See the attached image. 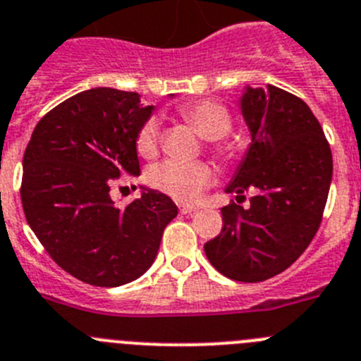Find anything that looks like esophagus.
Listing matches in <instances>:
<instances>
[{"label": "esophagus", "instance_id": "1", "mask_svg": "<svg viewBox=\"0 0 361 361\" xmlns=\"http://www.w3.org/2000/svg\"><path fill=\"white\" fill-rule=\"evenodd\" d=\"M198 206H180V213L183 214H191V213H197Z\"/></svg>", "mask_w": 361, "mask_h": 361}]
</instances>
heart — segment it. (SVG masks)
<instances>
[{
	"label": "heart",
	"instance_id": "1",
	"mask_svg": "<svg viewBox=\"0 0 361 361\" xmlns=\"http://www.w3.org/2000/svg\"><path fill=\"white\" fill-rule=\"evenodd\" d=\"M180 116L206 141H218L231 130V116L224 105L211 100L193 102L180 107ZM135 147L143 157H154L159 148V123L148 120L137 132ZM213 180V171L206 163L164 161L148 171V183L161 193L178 202H191Z\"/></svg>",
	"mask_w": 361,
	"mask_h": 361
}]
</instances>
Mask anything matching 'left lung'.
I'll use <instances>...</instances> for the list:
<instances>
[{"mask_svg":"<svg viewBox=\"0 0 361 361\" xmlns=\"http://www.w3.org/2000/svg\"><path fill=\"white\" fill-rule=\"evenodd\" d=\"M240 111L250 132L226 193L252 191L250 206L221 207L224 227L204 245L214 269L241 283L286 270L312 243L331 186L333 157L312 109L276 85H245Z\"/></svg>","mask_w":361,"mask_h":361,"instance_id":"obj_1","label":"left lung"}]
</instances>
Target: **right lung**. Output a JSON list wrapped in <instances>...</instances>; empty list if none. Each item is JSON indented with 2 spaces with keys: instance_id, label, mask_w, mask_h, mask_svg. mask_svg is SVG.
I'll return each instance as SVG.
<instances>
[{
  "instance_id": "add662e5",
  "label": "right lung",
  "mask_w": 361,
  "mask_h": 361,
  "mask_svg": "<svg viewBox=\"0 0 361 361\" xmlns=\"http://www.w3.org/2000/svg\"><path fill=\"white\" fill-rule=\"evenodd\" d=\"M154 109L137 92L87 89L51 109L25 150L26 221L62 270L92 286L143 276L178 213L168 195L145 186L127 207L111 197L118 178L140 177L135 137Z\"/></svg>"
}]
</instances>
